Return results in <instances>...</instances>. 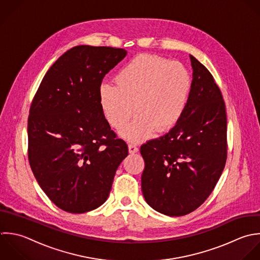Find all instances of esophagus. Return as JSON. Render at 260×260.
<instances>
[{
	"instance_id": "esophagus-1",
	"label": "esophagus",
	"mask_w": 260,
	"mask_h": 260,
	"mask_svg": "<svg viewBox=\"0 0 260 260\" xmlns=\"http://www.w3.org/2000/svg\"><path fill=\"white\" fill-rule=\"evenodd\" d=\"M128 151H129L131 154H135V153H137L139 151V148L135 144H129L128 145Z\"/></svg>"
}]
</instances>
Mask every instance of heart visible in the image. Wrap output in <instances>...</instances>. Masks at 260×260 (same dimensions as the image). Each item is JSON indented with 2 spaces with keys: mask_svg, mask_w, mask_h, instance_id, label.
<instances>
[{
  "mask_svg": "<svg viewBox=\"0 0 260 260\" xmlns=\"http://www.w3.org/2000/svg\"><path fill=\"white\" fill-rule=\"evenodd\" d=\"M115 84L99 88V101L108 123L123 128L136 111V119L121 132L132 142L172 128L182 117L192 80L184 64L156 55L138 54L116 74Z\"/></svg>",
  "mask_w": 260,
  "mask_h": 260,
  "instance_id": "b5f03b06",
  "label": "heart"
}]
</instances>
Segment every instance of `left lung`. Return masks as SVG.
Segmentation results:
<instances>
[{"label": "left lung", "instance_id": "obj_1", "mask_svg": "<svg viewBox=\"0 0 260 260\" xmlns=\"http://www.w3.org/2000/svg\"><path fill=\"white\" fill-rule=\"evenodd\" d=\"M193 69L186 109L169 133L141 147L142 190L157 212L185 216L213 192L227 160V114L210 71L190 55Z\"/></svg>", "mask_w": 260, "mask_h": 260}]
</instances>
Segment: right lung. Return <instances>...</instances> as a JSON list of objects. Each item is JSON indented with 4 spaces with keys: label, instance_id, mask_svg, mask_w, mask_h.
Here are the masks:
<instances>
[{
    "label": "right lung",
    "instance_id": "1",
    "mask_svg": "<svg viewBox=\"0 0 260 260\" xmlns=\"http://www.w3.org/2000/svg\"><path fill=\"white\" fill-rule=\"evenodd\" d=\"M126 50L78 45L43 77L28 116V160L44 193L60 210L83 214L108 198L115 171L128 155L99 101L105 75Z\"/></svg>",
    "mask_w": 260,
    "mask_h": 260
}]
</instances>
